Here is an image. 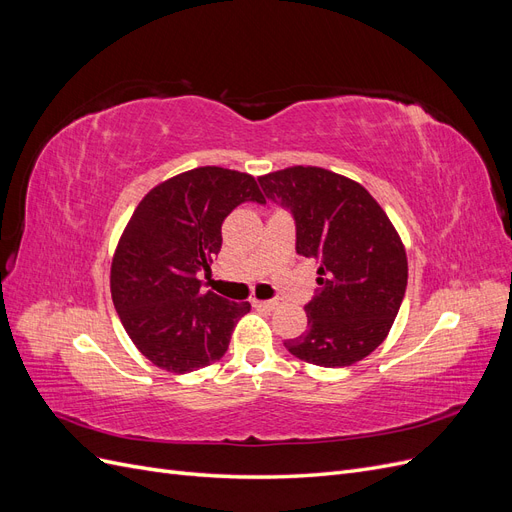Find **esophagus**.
I'll return each mask as SVG.
<instances>
[{
    "label": "esophagus",
    "instance_id": "obj_1",
    "mask_svg": "<svg viewBox=\"0 0 512 512\" xmlns=\"http://www.w3.org/2000/svg\"><path fill=\"white\" fill-rule=\"evenodd\" d=\"M252 305H254V307H262V309H275V307H277V301H258V299H254Z\"/></svg>",
    "mask_w": 512,
    "mask_h": 512
}]
</instances>
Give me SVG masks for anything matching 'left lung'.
<instances>
[{
	"label": "left lung",
	"mask_w": 512,
	"mask_h": 512,
	"mask_svg": "<svg viewBox=\"0 0 512 512\" xmlns=\"http://www.w3.org/2000/svg\"><path fill=\"white\" fill-rule=\"evenodd\" d=\"M258 181L292 213L297 254L320 265V288L305 305L309 329L284 346L320 367L365 359L389 335L408 286L406 250L389 215L361 183L318 166H290Z\"/></svg>",
	"instance_id": "8db88e82"
}]
</instances>
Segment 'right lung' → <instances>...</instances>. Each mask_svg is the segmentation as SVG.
I'll list each match as a JSON object with an SVG mask.
<instances>
[{
    "label": "right lung",
    "mask_w": 512,
    "mask_h": 512,
    "mask_svg": "<svg viewBox=\"0 0 512 512\" xmlns=\"http://www.w3.org/2000/svg\"><path fill=\"white\" fill-rule=\"evenodd\" d=\"M241 203H265L256 179L200 166L156 185L123 230L111 294L123 329L143 356L170 374L207 367L228 350L250 303L203 290L200 275L222 247V224Z\"/></svg>",
    "instance_id": "1"
}]
</instances>
